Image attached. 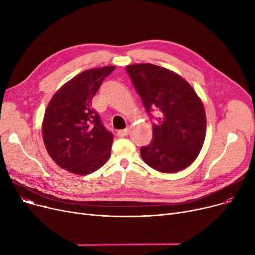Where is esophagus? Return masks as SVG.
<instances>
[{"instance_id":"esophagus-1","label":"esophagus","mask_w":255,"mask_h":255,"mask_svg":"<svg viewBox=\"0 0 255 255\" xmlns=\"http://www.w3.org/2000/svg\"><path fill=\"white\" fill-rule=\"evenodd\" d=\"M129 132H130V129H129V128H126V129H123V130H119V131L117 132V134H118L119 136H127V135L129 134Z\"/></svg>"}]
</instances>
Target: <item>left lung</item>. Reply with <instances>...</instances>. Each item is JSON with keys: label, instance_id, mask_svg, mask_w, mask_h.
<instances>
[{"label": "left lung", "instance_id": "obj_1", "mask_svg": "<svg viewBox=\"0 0 255 255\" xmlns=\"http://www.w3.org/2000/svg\"><path fill=\"white\" fill-rule=\"evenodd\" d=\"M126 70L142 100L146 113L158 111L153 123V138L141 146L145 164L166 173L188 167L198 156L206 137L204 104L186 80L163 67L133 64Z\"/></svg>", "mask_w": 255, "mask_h": 255}]
</instances>
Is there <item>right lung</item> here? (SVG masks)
<instances>
[{"label": "right lung", "instance_id": "add662e5", "mask_svg": "<svg viewBox=\"0 0 255 255\" xmlns=\"http://www.w3.org/2000/svg\"><path fill=\"white\" fill-rule=\"evenodd\" d=\"M115 68L105 66L83 71L50 99L42 123L43 141L48 155L61 168L86 176L110 159L114 136L102 125L92 100Z\"/></svg>", "mask_w": 255, "mask_h": 255}]
</instances>
